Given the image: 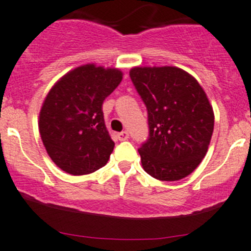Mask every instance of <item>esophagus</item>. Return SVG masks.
<instances>
[{
  "instance_id": "esophagus-1",
  "label": "esophagus",
  "mask_w": 251,
  "mask_h": 251,
  "mask_svg": "<svg viewBox=\"0 0 251 251\" xmlns=\"http://www.w3.org/2000/svg\"><path fill=\"white\" fill-rule=\"evenodd\" d=\"M118 139L120 141H125V140L128 139V132L127 131H121V132L118 133Z\"/></svg>"
}]
</instances>
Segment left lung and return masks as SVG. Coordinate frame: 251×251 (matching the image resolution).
<instances>
[{
    "label": "left lung",
    "mask_w": 251,
    "mask_h": 251,
    "mask_svg": "<svg viewBox=\"0 0 251 251\" xmlns=\"http://www.w3.org/2000/svg\"><path fill=\"white\" fill-rule=\"evenodd\" d=\"M130 78L149 114V139L139 149L144 170L160 181H178L202 162L214 112L200 83L177 67H135Z\"/></svg>",
    "instance_id": "left-lung-1"
}]
</instances>
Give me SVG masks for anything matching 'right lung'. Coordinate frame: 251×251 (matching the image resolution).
Instances as JSON below:
<instances>
[{
	"label": "right lung",
	"mask_w": 251,
	"mask_h": 251,
	"mask_svg": "<svg viewBox=\"0 0 251 251\" xmlns=\"http://www.w3.org/2000/svg\"><path fill=\"white\" fill-rule=\"evenodd\" d=\"M123 80L116 68L85 64L49 90L39 112V133L51 161L73 176L104 167L114 150L102 102Z\"/></svg>",
	"instance_id": "1"
}]
</instances>
